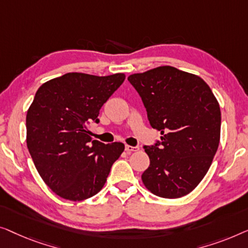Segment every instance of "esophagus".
<instances>
[{"mask_svg":"<svg viewBox=\"0 0 248 248\" xmlns=\"http://www.w3.org/2000/svg\"><path fill=\"white\" fill-rule=\"evenodd\" d=\"M138 151H139V147H134V146L125 145V152H127L128 154H131V153H134V152H138Z\"/></svg>","mask_w":248,"mask_h":248,"instance_id":"esophagus-1","label":"esophagus"}]
</instances>
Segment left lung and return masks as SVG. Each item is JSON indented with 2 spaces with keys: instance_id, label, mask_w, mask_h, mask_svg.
Here are the masks:
<instances>
[{
  "instance_id": "8db88e82",
  "label": "left lung",
  "mask_w": 248,
  "mask_h": 248,
  "mask_svg": "<svg viewBox=\"0 0 248 248\" xmlns=\"http://www.w3.org/2000/svg\"><path fill=\"white\" fill-rule=\"evenodd\" d=\"M140 95L160 141L145 146L151 164L144 186L160 198L176 199L201 182L220 140L221 113L211 89L198 75L159 66L128 78Z\"/></svg>"
}]
</instances>
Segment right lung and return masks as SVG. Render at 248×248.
I'll return each mask as SVG.
<instances>
[{
  "instance_id": "1",
  "label": "right lung",
  "mask_w": 248,
  "mask_h": 248,
  "mask_svg": "<svg viewBox=\"0 0 248 248\" xmlns=\"http://www.w3.org/2000/svg\"><path fill=\"white\" fill-rule=\"evenodd\" d=\"M124 78L67 73L38 89L27 112V146L41 179L61 198L95 195L124 152L123 142L92 140L88 124L99 123L100 109Z\"/></svg>"
}]
</instances>
